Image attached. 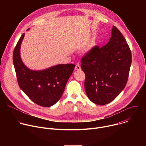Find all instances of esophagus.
Masks as SVG:
<instances>
[{
  "instance_id": "obj_1",
  "label": "esophagus",
  "mask_w": 146,
  "mask_h": 146,
  "mask_svg": "<svg viewBox=\"0 0 146 146\" xmlns=\"http://www.w3.org/2000/svg\"><path fill=\"white\" fill-rule=\"evenodd\" d=\"M81 69V66L79 65H76V66H75V70H80Z\"/></svg>"
}]
</instances>
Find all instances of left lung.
I'll list each match as a JSON object with an SVG mask.
<instances>
[{"label": "left lung", "instance_id": "8db88e82", "mask_svg": "<svg viewBox=\"0 0 146 146\" xmlns=\"http://www.w3.org/2000/svg\"><path fill=\"white\" fill-rule=\"evenodd\" d=\"M131 63V51L127 41L113 26L108 44L101 48L94 47L81 60L89 99L98 105L112 102L127 84Z\"/></svg>", "mask_w": 146, "mask_h": 146}]
</instances>
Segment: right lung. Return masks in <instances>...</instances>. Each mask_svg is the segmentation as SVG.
Segmentation results:
<instances>
[{
  "instance_id": "add662e5",
  "label": "right lung",
  "mask_w": 146,
  "mask_h": 146,
  "mask_svg": "<svg viewBox=\"0 0 146 146\" xmlns=\"http://www.w3.org/2000/svg\"><path fill=\"white\" fill-rule=\"evenodd\" d=\"M24 36L23 33L19 39L13 55L18 85L37 105L50 107L61 98L75 65L59 64L41 70L30 69L24 65L20 55L21 45Z\"/></svg>"
}]
</instances>
